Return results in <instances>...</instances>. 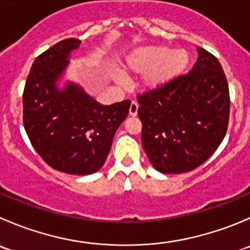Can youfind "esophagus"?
Returning <instances> with one entry per match:
<instances>
[{"label": "esophagus", "mask_w": 250, "mask_h": 250, "mask_svg": "<svg viewBox=\"0 0 250 250\" xmlns=\"http://www.w3.org/2000/svg\"><path fill=\"white\" fill-rule=\"evenodd\" d=\"M138 107H139V105H138L135 101H132V104H130V107H129V115L130 116H137L138 115Z\"/></svg>", "instance_id": "obj_1"}]
</instances>
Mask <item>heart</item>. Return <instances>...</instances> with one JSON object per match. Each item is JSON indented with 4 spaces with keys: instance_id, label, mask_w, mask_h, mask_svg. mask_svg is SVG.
<instances>
[{
    "instance_id": "heart-1",
    "label": "heart",
    "mask_w": 250,
    "mask_h": 250,
    "mask_svg": "<svg viewBox=\"0 0 250 250\" xmlns=\"http://www.w3.org/2000/svg\"><path fill=\"white\" fill-rule=\"evenodd\" d=\"M189 62L190 55L184 48L171 50L164 45H146L128 52L123 69L129 76H143L145 90H157L183 74ZM115 79L122 83L120 76H115Z\"/></svg>"
}]
</instances>
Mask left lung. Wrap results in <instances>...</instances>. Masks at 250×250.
<instances>
[{
  "label": "left lung",
  "mask_w": 250,
  "mask_h": 250,
  "mask_svg": "<svg viewBox=\"0 0 250 250\" xmlns=\"http://www.w3.org/2000/svg\"><path fill=\"white\" fill-rule=\"evenodd\" d=\"M187 76L138 98L142 143L161 173H183L207 161L226 135L229 83L217 58L197 47Z\"/></svg>",
  "instance_id": "8db88e82"
}]
</instances>
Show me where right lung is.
Masks as SVG:
<instances>
[{"instance_id":"right-lung-1","label":"right lung","mask_w":250,"mask_h":250,"mask_svg":"<svg viewBox=\"0 0 250 250\" xmlns=\"http://www.w3.org/2000/svg\"><path fill=\"white\" fill-rule=\"evenodd\" d=\"M79 39H64L36 57L23 94V122L34 149L47 165L68 174L104 166L130 101L103 105L82 85L64 81Z\"/></svg>"}]
</instances>
